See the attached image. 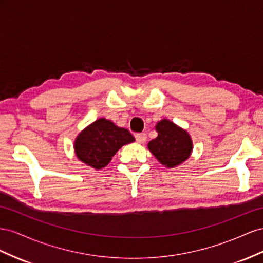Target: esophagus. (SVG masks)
<instances>
[{
    "label": "esophagus",
    "mask_w": 263,
    "mask_h": 263,
    "mask_svg": "<svg viewBox=\"0 0 263 263\" xmlns=\"http://www.w3.org/2000/svg\"><path fill=\"white\" fill-rule=\"evenodd\" d=\"M136 140H137L138 143H141V144L145 143L146 134L145 133H138V134H136Z\"/></svg>",
    "instance_id": "1"
}]
</instances>
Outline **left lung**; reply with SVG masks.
Returning <instances> with one entry per match:
<instances>
[{
  "label": "left lung",
  "mask_w": 263,
  "mask_h": 263,
  "mask_svg": "<svg viewBox=\"0 0 263 263\" xmlns=\"http://www.w3.org/2000/svg\"><path fill=\"white\" fill-rule=\"evenodd\" d=\"M155 129L159 134L148 142L147 147L157 161L172 168L189 159L193 149L189 133L167 119L157 122Z\"/></svg>",
  "instance_id": "obj_1"
}]
</instances>
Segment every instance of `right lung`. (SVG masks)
<instances>
[{"label": "right lung", "mask_w": 263, "mask_h": 263, "mask_svg": "<svg viewBox=\"0 0 263 263\" xmlns=\"http://www.w3.org/2000/svg\"><path fill=\"white\" fill-rule=\"evenodd\" d=\"M134 141L124 127L101 118L81 131L74 141L78 159L96 170L106 167L119 148Z\"/></svg>", "instance_id": "1"}]
</instances>
